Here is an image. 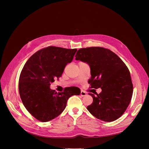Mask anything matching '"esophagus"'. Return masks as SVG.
Segmentation results:
<instances>
[{"mask_svg":"<svg viewBox=\"0 0 149 149\" xmlns=\"http://www.w3.org/2000/svg\"><path fill=\"white\" fill-rule=\"evenodd\" d=\"M80 94H81V96H84L86 95V93L83 91H81Z\"/></svg>","mask_w":149,"mask_h":149,"instance_id":"obj_1","label":"esophagus"}]
</instances>
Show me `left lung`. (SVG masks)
<instances>
[{"label":"left lung","instance_id":"left-lung-1","mask_svg":"<svg viewBox=\"0 0 149 149\" xmlns=\"http://www.w3.org/2000/svg\"><path fill=\"white\" fill-rule=\"evenodd\" d=\"M76 60L86 63L91 70V88H101L87 109L98 119L112 122L124 114L131 100L133 84L127 67L116 53L102 47L81 48Z\"/></svg>","mask_w":149,"mask_h":149}]
</instances>
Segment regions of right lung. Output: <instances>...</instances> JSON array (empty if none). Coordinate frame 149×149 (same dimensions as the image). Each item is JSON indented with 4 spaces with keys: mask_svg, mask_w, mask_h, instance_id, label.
<instances>
[{
    "mask_svg": "<svg viewBox=\"0 0 149 149\" xmlns=\"http://www.w3.org/2000/svg\"><path fill=\"white\" fill-rule=\"evenodd\" d=\"M76 51L50 46L34 53L25 64L19 78V94L26 110L38 120L55 119L64 111L70 97L80 94L77 87L66 88L62 93L49 87L61 77Z\"/></svg>",
    "mask_w": 149,
    "mask_h": 149,
    "instance_id": "obj_1",
    "label": "right lung"
}]
</instances>
